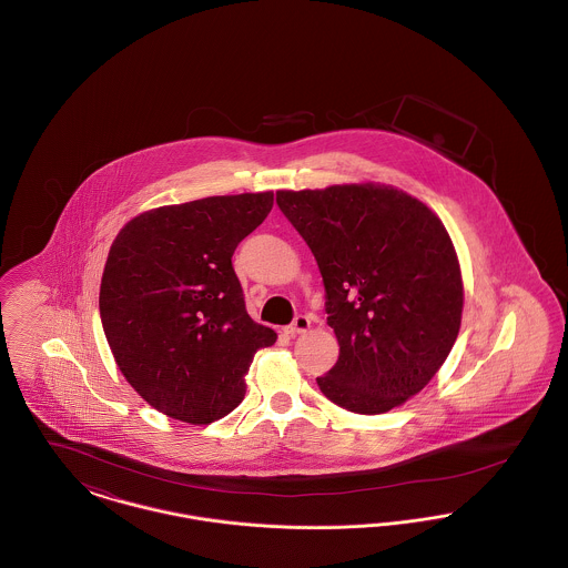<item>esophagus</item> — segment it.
Segmentation results:
<instances>
[{
    "label": "esophagus",
    "mask_w": 568,
    "mask_h": 568,
    "mask_svg": "<svg viewBox=\"0 0 568 568\" xmlns=\"http://www.w3.org/2000/svg\"><path fill=\"white\" fill-rule=\"evenodd\" d=\"M311 327V320H308V315H297L296 320L292 322V324L287 325V334H302V332H306Z\"/></svg>",
    "instance_id": "esophagus-1"
}]
</instances>
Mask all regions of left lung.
<instances>
[{"label": "left lung", "mask_w": 568, "mask_h": 568, "mask_svg": "<svg viewBox=\"0 0 568 568\" xmlns=\"http://www.w3.org/2000/svg\"><path fill=\"white\" fill-rule=\"evenodd\" d=\"M313 251L338 362L317 377L325 398L378 415L422 392L458 338L462 274L433 211L385 185L276 191Z\"/></svg>", "instance_id": "1"}]
</instances>
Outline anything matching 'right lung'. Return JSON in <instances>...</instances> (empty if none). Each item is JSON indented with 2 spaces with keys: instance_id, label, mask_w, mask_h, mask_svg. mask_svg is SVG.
<instances>
[{
  "instance_id": "1",
  "label": "right lung",
  "mask_w": 568,
  "mask_h": 568,
  "mask_svg": "<svg viewBox=\"0 0 568 568\" xmlns=\"http://www.w3.org/2000/svg\"><path fill=\"white\" fill-rule=\"evenodd\" d=\"M272 193L162 206L110 246L100 317L119 371L160 413L211 424L243 403L253 355L276 332L244 306L232 255L272 209Z\"/></svg>"
}]
</instances>
